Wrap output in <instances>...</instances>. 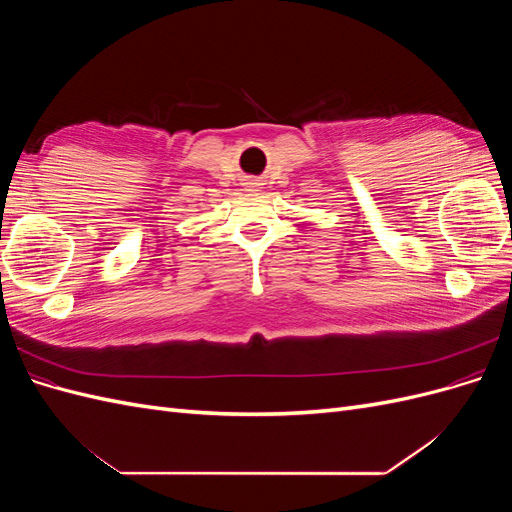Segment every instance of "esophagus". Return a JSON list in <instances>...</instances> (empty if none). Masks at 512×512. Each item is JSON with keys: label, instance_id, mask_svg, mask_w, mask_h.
Listing matches in <instances>:
<instances>
[{"label": "esophagus", "instance_id": "esophagus-1", "mask_svg": "<svg viewBox=\"0 0 512 512\" xmlns=\"http://www.w3.org/2000/svg\"><path fill=\"white\" fill-rule=\"evenodd\" d=\"M252 188H256V185H254V183H252Z\"/></svg>", "mask_w": 512, "mask_h": 512}]
</instances>
